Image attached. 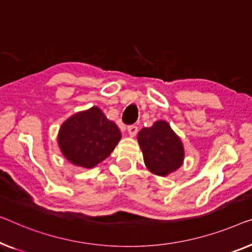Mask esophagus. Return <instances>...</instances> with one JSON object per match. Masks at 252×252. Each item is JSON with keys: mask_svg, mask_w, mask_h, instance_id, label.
Listing matches in <instances>:
<instances>
[{"mask_svg": "<svg viewBox=\"0 0 252 252\" xmlns=\"http://www.w3.org/2000/svg\"><path fill=\"white\" fill-rule=\"evenodd\" d=\"M127 132L131 137H134L138 133V126H127Z\"/></svg>", "mask_w": 252, "mask_h": 252, "instance_id": "1", "label": "esophagus"}]
</instances>
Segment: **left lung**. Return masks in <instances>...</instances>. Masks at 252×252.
<instances>
[{
	"mask_svg": "<svg viewBox=\"0 0 252 252\" xmlns=\"http://www.w3.org/2000/svg\"><path fill=\"white\" fill-rule=\"evenodd\" d=\"M137 139L146 167L153 174L166 176L182 166L185 147L168 122L164 120L154 122L150 127L139 131Z\"/></svg>",
	"mask_w": 252,
	"mask_h": 252,
	"instance_id": "1",
	"label": "left lung"
}]
</instances>
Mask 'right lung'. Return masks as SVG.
<instances>
[{"label":"right lung","mask_w":252,"mask_h":252,"mask_svg":"<svg viewBox=\"0 0 252 252\" xmlns=\"http://www.w3.org/2000/svg\"><path fill=\"white\" fill-rule=\"evenodd\" d=\"M121 137L118 126L99 107L93 106L71 115L62 123L58 144L70 163L93 168L111 155Z\"/></svg>","instance_id":"right-lung-1"}]
</instances>
